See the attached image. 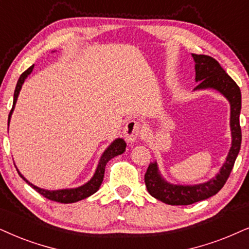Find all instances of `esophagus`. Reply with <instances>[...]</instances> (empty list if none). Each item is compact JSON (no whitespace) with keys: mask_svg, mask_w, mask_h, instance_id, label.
<instances>
[{"mask_svg":"<svg viewBox=\"0 0 249 249\" xmlns=\"http://www.w3.org/2000/svg\"><path fill=\"white\" fill-rule=\"evenodd\" d=\"M123 134H124L125 140L126 142L132 143L134 141L139 139L141 134V125L138 122L135 121H130L126 123L124 130H123Z\"/></svg>","mask_w":249,"mask_h":249,"instance_id":"esophagus-1","label":"esophagus"}]
</instances>
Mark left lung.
<instances>
[{"label": "left lung", "mask_w": 249, "mask_h": 249, "mask_svg": "<svg viewBox=\"0 0 249 249\" xmlns=\"http://www.w3.org/2000/svg\"><path fill=\"white\" fill-rule=\"evenodd\" d=\"M192 57L195 62V81L199 83L194 90L215 89L230 103V128L232 142L224 164L222 165L218 174L202 184H171L162 177L157 162L150 163L144 175L148 193L155 199L171 206H187L208 199L218 193L231 174L241 146V128L239 123L241 110L240 88L215 58L196 54H192Z\"/></svg>", "instance_id": "1"}]
</instances>
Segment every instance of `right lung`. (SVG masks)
Here are the masks:
<instances>
[{
    "mask_svg": "<svg viewBox=\"0 0 249 249\" xmlns=\"http://www.w3.org/2000/svg\"><path fill=\"white\" fill-rule=\"evenodd\" d=\"M33 68H34V64L32 65V67L28 68L26 71L23 72V73L20 74L19 79H18V81H17L15 94H14V105H12V109H11L10 114H9L8 125H9V123H10L11 115H12V112H14L16 102H17V99H18V95H19L21 86H23L25 79H26L28 75L31 74V72L33 71ZM125 148H126V143H125L124 139H122V138H118V139L112 141V142L108 146V148H107L105 152H103L102 156L100 157L99 164H97V166H96L95 174L93 175V177L90 178L89 180L86 182V184L81 185V186L75 187V188H65V190H55V191L43 190V188L37 187V186H36V185H33L32 182L28 181L27 179L20 174L19 170H18L17 168L16 169H17L18 174H19L20 177L23 178L31 187L34 188L37 193L43 195V196L47 197V199H49L52 201H56V202H61V203H73V202H78V201H80V200L86 199V197L90 196V195L99 191V188H100V186H101V184L103 181V177H105L106 164L110 161V160L114 159L115 156L121 155V154L124 153Z\"/></svg>",
    "mask_w": 249,
    "mask_h": 249,
    "instance_id": "add662e5",
    "label": "right lung"
}]
</instances>
